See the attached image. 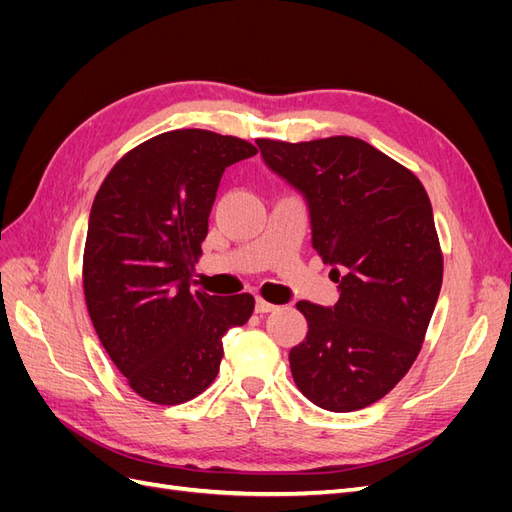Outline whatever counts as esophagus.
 Wrapping results in <instances>:
<instances>
[{
  "mask_svg": "<svg viewBox=\"0 0 512 512\" xmlns=\"http://www.w3.org/2000/svg\"><path fill=\"white\" fill-rule=\"evenodd\" d=\"M277 305L265 301V299H256V314H269V312H275Z\"/></svg>",
  "mask_w": 512,
  "mask_h": 512,
  "instance_id": "34e87169",
  "label": "esophagus"
}]
</instances>
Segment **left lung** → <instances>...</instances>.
Returning <instances> with one entry per match:
<instances>
[{
	"label": "left lung",
	"mask_w": 512,
	"mask_h": 512,
	"mask_svg": "<svg viewBox=\"0 0 512 512\" xmlns=\"http://www.w3.org/2000/svg\"><path fill=\"white\" fill-rule=\"evenodd\" d=\"M271 170L301 190L312 245L339 301H299L307 335L288 354L299 391L329 412L376 404L408 374L436 307L444 258L418 177L361 138H258Z\"/></svg>",
	"instance_id": "8db88e82"
}]
</instances>
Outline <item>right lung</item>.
Instances as JSON below:
<instances>
[{
	"mask_svg": "<svg viewBox=\"0 0 512 512\" xmlns=\"http://www.w3.org/2000/svg\"><path fill=\"white\" fill-rule=\"evenodd\" d=\"M237 136L173 130L149 138L106 175L89 213L83 290L100 344L151 404L203 393L222 337L254 312L252 294L192 290L200 243L226 166L256 156Z\"/></svg>",
	"mask_w": 512,
	"mask_h": 512,
	"instance_id": "obj_1",
	"label": "right lung"
}]
</instances>
